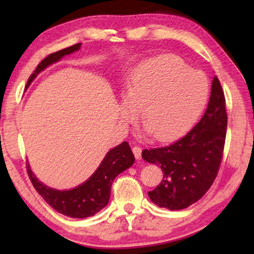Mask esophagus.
<instances>
[{
	"mask_svg": "<svg viewBox=\"0 0 254 254\" xmlns=\"http://www.w3.org/2000/svg\"><path fill=\"white\" fill-rule=\"evenodd\" d=\"M132 150H133L134 156H135V158L136 159H141V157H142V148L139 147V146H134L132 148Z\"/></svg>",
	"mask_w": 254,
	"mask_h": 254,
	"instance_id": "esophagus-1",
	"label": "esophagus"
}]
</instances>
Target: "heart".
<instances>
[{
  "instance_id": "b5f03b06",
  "label": "heart",
  "mask_w": 254,
  "mask_h": 254,
  "mask_svg": "<svg viewBox=\"0 0 254 254\" xmlns=\"http://www.w3.org/2000/svg\"><path fill=\"white\" fill-rule=\"evenodd\" d=\"M208 79L176 58H158L138 65L124 86L123 112L141 121L158 141L179 135L196 120L206 104Z\"/></svg>"
}]
</instances>
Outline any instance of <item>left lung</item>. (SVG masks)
<instances>
[{
    "label": "left lung",
    "instance_id": "1",
    "mask_svg": "<svg viewBox=\"0 0 254 254\" xmlns=\"http://www.w3.org/2000/svg\"><path fill=\"white\" fill-rule=\"evenodd\" d=\"M227 131L224 90L214 76L206 110L185 136L165 146L144 149V160L159 166L164 178L148 196L159 207L187 208L212 187L222 164Z\"/></svg>",
    "mask_w": 254,
    "mask_h": 254
}]
</instances>
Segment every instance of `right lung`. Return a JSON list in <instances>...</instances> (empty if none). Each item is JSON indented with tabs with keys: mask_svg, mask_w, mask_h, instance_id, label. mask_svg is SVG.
<instances>
[{
	"mask_svg": "<svg viewBox=\"0 0 254 254\" xmlns=\"http://www.w3.org/2000/svg\"><path fill=\"white\" fill-rule=\"evenodd\" d=\"M80 45L82 44H76L46 57L38 64L36 71L30 75L26 87H28L37 75L44 71L48 65L59 61L64 56L77 51ZM134 160L135 158L130 145L127 142H123L108 152L98 169L87 181L84 182L82 186L66 191L56 190L41 183L32 174L28 163H27V174L37 192L52 208L68 217L86 218L94 216L106 206L110 198L113 180L122 171L130 168L134 164Z\"/></svg>",
	"mask_w": 254,
	"mask_h": 254,
	"instance_id": "obj_1",
	"label": "right lung"
}]
</instances>
